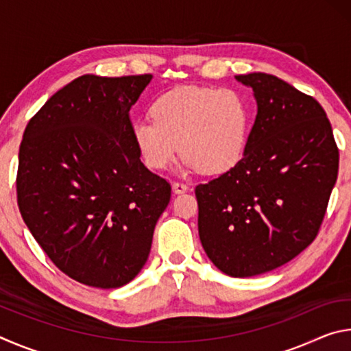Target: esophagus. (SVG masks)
I'll return each instance as SVG.
<instances>
[{"label": "esophagus", "instance_id": "1", "mask_svg": "<svg viewBox=\"0 0 351 351\" xmlns=\"http://www.w3.org/2000/svg\"><path fill=\"white\" fill-rule=\"evenodd\" d=\"M171 186H173L175 193H182V192H186V190H187V184H184L182 181H175L173 184H171Z\"/></svg>", "mask_w": 351, "mask_h": 351}]
</instances>
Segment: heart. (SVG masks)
<instances>
[{"instance_id": "obj_1", "label": "heart", "mask_w": 351, "mask_h": 351, "mask_svg": "<svg viewBox=\"0 0 351 351\" xmlns=\"http://www.w3.org/2000/svg\"><path fill=\"white\" fill-rule=\"evenodd\" d=\"M153 119L132 125L134 145L153 170L169 167L181 154L189 167L223 173L239 162L249 130V105L239 91L184 86L161 94L152 105Z\"/></svg>"}]
</instances>
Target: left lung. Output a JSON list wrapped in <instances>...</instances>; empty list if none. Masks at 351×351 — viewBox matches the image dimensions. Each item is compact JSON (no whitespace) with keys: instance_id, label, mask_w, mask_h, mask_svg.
<instances>
[{"instance_id":"obj_1","label":"left lung","mask_w":351,"mask_h":351,"mask_svg":"<svg viewBox=\"0 0 351 351\" xmlns=\"http://www.w3.org/2000/svg\"><path fill=\"white\" fill-rule=\"evenodd\" d=\"M257 99L245 154L195 187L199 240L230 277H252L297 257L316 239L339 170V148L316 99L276 75H237Z\"/></svg>"}]
</instances>
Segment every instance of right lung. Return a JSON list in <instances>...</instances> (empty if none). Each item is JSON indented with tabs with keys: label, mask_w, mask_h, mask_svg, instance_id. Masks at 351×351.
Here are the masks:
<instances>
[{
	"label": "right lung",
	"mask_w": 351,
	"mask_h": 351,
	"mask_svg": "<svg viewBox=\"0 0 351 351\" xmlns=\"http://www.w3.org/2000/svg\"><path fill=\"white\" fill-rule=\"evenodd\" d=\"M150 80L82 75L23 134L21 217L52 263L88 287L119 288L138 276L171 197L170 182L141 162L132 134L130 108Z\"/></svg>",
	"instance_id": "add662e5"
}]
</instances>
